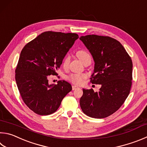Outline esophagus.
Here are the masks:
<instances>
[{"mask_svg":"<svg viewBox=\"0 0 147 147\" xmlns=\"http://www.w3.org/2000/svg\"><path fill=\"white\" fill-rule=\"evenodd\" d=\"M78 87L77 86H76V85H73V86H72V89H73V90H75V89H78Z\"/></svg>","mask_w":147,"mask_h":147,"instance_id":"34e87169","label":"esophagus"}]
</instances>
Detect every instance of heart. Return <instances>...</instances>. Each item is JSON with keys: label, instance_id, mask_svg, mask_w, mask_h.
I'll use <instances>...</instances> for the list:
<instances>
[{"label": "heart", "instance_id": "heart-1", "mask_svg": "<svg viewBox=\"0 0 147 147\" xmlns=\"http://www.w3.org/2000/svg\"><path fill=\"white\" fill-rule=\"evenodd\" d=\"M77 57L79 58L82 62L85 63L87 62L88 60L91 59L90 55L89 53L87 52L86 51L84 50H80L76 53ZM69 60H70V57L68 55H67L65 58H63V67H66L68 65L69 62ZM87 78V75L86 74H79V73H71L69 75L66 76V79L69 82H70L72 84L74 85H81L83 84L84 80Z\"/></svg>", "mask_w": 147, "mask_h": 147}]
</instances>
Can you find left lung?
I'll return each instance as SVG.
<instances>
[{
  "label": "left lung",
  "instance_id": "obj_1",
  "mask_svg": "<svg viewBox=\"0 0 147 147\" xmlns=\"http://www.w3.org/2000/svg\"><path fill=\"white\" fill-rule=\"evenodd\" d=\"M80 39L94 60L90 82L100 84L99 91L83 89L80 105L84 113L94 118H104L124 103L132 87V62L117 40L107 36L89 34Z\"/></svg>",
  "mask_w": 147,
  "mask_h": 147
}]
</instances>
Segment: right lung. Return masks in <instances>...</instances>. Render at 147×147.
<instances>
[{
    "instance_id": "right-lung-1",
    "label": "right lung",
    "mask_w": 147,
    "mask_h": 147,
    "mask_svg": "<svg viewBox=\"0 0 147 147\" xmlns=\"http://www.w3.org/2000/svg\"><path fill=\"white\" fill-rule=\"evenodd\" d=\"M78 38L76 33L46 31L24 47L15 80L23 101L34 113H54L72 90L71 85L63 80L49 85L48 78L57 74L66 53Z\"/></svg>"
}]
</instances>
